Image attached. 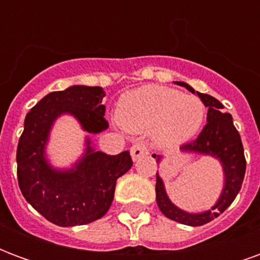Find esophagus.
Returning <instances> with one entry per match:
<instances>
[{
    "label": "esophagus",
    "instance_id": "obj_1",
    "mask_svg": "<svg viewBox=\"0 0 260 260\" xmlns=\"http://www.w3.org/2000/svg\"><path fill=\"white\" fill-rule=\"evenodd\" d=\"M149 154V147L143 143V142H139V143H135L134 146L131 147V156L134 160H138V158L143 157Z\"/></svg>",
    "mask_w": 260,
    "mask_h": 260
}]
</instances>
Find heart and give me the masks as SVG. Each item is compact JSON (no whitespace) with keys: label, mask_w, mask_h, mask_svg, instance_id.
Instances as JSON below:
<instances>
[{"label":"heart","mask_w":260,"mask_h":260,"mask_svg":"<svg viewBox=\"0 0 260 260\" xmlns=\"http://www.w3.org/2000/svg\"><path fill=\"white\" fill-rule=\"evenodd\" d=\"M119 125L129 132L152 131L161 145H177L191 139L205 118L203 103L193 96L166 86H143L126 93L118 106Z\"/></svg>","instance_id":"heart-1"}]
</instances>
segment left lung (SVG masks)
<instances>
[{
	"label": "left lung",
	"instance_id": "obj_1",
	"mask_svg": "<svg viewBox=\"0 0 260 260\" xmlns=\"http://www.w3.org/2000/svg\"><path fill=\"white\" fill-rule=\"evenodd\" d=\"M177 83L193 93L191 86H188L184 82H177ZM196 93L201 97L203 104L209 107L207 122L196 139L181 145V150L212 154L214 157L220 158V161L223 163L224 174H225V185H224L223 193L217 203L212 207V210L201 213V214H191V213L181 210L171 203L164 191L163 181L158 175H156V201H157L158 209L166 217L181 224L193 225V227L203 225L214 220L234 202L235 196L238 195L241 185H242L246 169L244 146L241 142L240 134L234 126L231 114L221 113L223 104L218 102L217 99L199 93V91ZM153 157L157 158V161L160 160V157L156 154H153Z\"/></svg>",
	"mask_w": 260,
	"mask_h": 260
}]
</instances>
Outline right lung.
<instances>
[{"instance_id":"1","label":"right lung","mask_w":260,"mask_h":260,"mask_svg":"<svg viewBox=\"0 0 260 260\" xmlns=\"http://www.w3.org/2000/svg\"><path fill=\"white\" fill-rule=\"evenodd\" d=\"M104 96L99 86H71L48 93L25 118L16 150L20 192L43 217L61 227L83 225L102 218L113 203L115 182L134 164L129 152L110 156L90 147L71 171H55L44 160L48 131L61 114L75 115L91 134L107 128L102 103Z\"/></svg>"}]
</instances>
